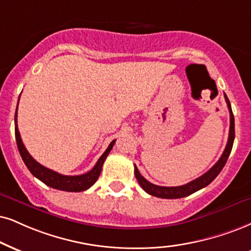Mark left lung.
I'll return each instance as SVG.
<instances>
[{"instance_id":"obj_1","label":"left lung","mask_w":251,"mask_h":251,"mask_svg":"<svg viewBox=\"0 0 251 251\" xmlns=\"http://www.w3.org/2000/svg\"><path fill=\"white\" fill-rule=\"evenodd\" d=\"M225 99H226V102H227L228 109H229L230 126H229V136H228L227 145H226V149L224 151V153H222V156L220 157V159L216 162V164L212 169H209L206 173H203L201 177L187 182L186 185H181V186H176V187H165V186H158V185L151 184L150 181H148L147 179L141 175L140 171H138L137 166L135 165L136 179H137V181L140 182L141 187L143 188L147 193H149L151 196L157 197V198H163V199H178V198H184V197L190 196V194L194 193V192L206 187L207 185L211 184V182L218 177L219 173H220L221 170L224 169L228 157H229L231 148H233L234 138H235V122H234L233 111H231L230 102L228 100L227 95L226 94H225Z\"/></svg>"}]
</instances>
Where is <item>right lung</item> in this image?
<instances>
[{"instance_id":"1","label":"right lung","mask_w":251,"mask_h":251,"mask_svg":"<svg viewBox=\"0 0 251 251\" xmlns=\"http://www.w3.org/2000/svg\"><path fill=\"white\" fill-rule=\"evenodd\" d=\"M20 101V99H18ZM18 106V104H17ZM15 136H16V142H17V148L20 151V154L23 159L24 164L26 165V168L29 169V171L35 176L36 178H38L40 181L44 182L45 185L50 186L55 190L60 191H66V192H81L88 190L89 187L94 185V182L98 180L99 176H100L102 165H103L104 160H106L107 156L109 154L110 150L113 149L115 140L110 142V144L108 145L107 150L102 153V156L99 158V160L95 164V166L91 171H88L85 175L80 176H64L60 173L52 171V170L45 168V166L40 165V164L32 158V156L27 152V150L24 147L23 142H22L20 131H18L17 126V108H16V114H15Z\"/></svg>"}]
</instances>
